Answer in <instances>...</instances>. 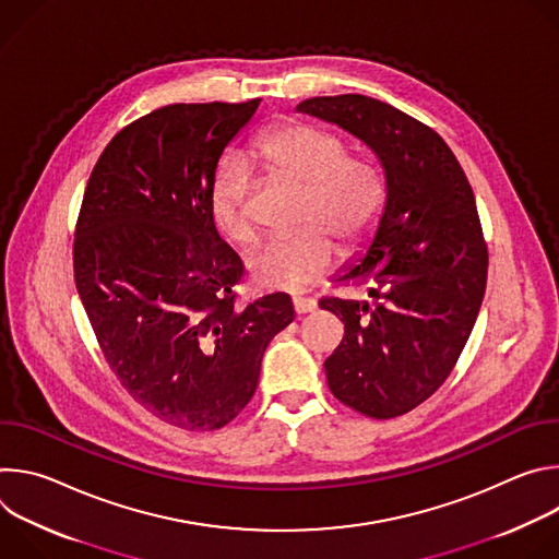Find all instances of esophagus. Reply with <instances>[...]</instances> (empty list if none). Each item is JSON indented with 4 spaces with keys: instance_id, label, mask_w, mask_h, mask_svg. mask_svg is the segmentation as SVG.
I'll list each match as a JSON object with an SVG mask.
<instances>
[{
    "instance_id": "1",
    "label": "esophagus",
    "mask_w": 559,
    "mask_h": 559,
    "mask_svg": "<svg viewBox=\"0 0 559 559\" xmlns=\"http://www.w3.org/2000/svg\"><path fill=\"white\" fill-rule=\"evenodd\" d=\"M292 305H294V311H296V313H311V311H316V307H318V302H316L313 298H302V296H296V298L292 300Z\"/></svg>"
}]
</instances>
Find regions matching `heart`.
Returning a JSON list of instances; mask_svg holds the SVG:
<instances>
[{"instance_id": "obj_1", "label": "heart", "mask_w": 559, "mask_h": 559, "mask_svg": "<svg viewBox=\"0 0 559 559\" xmlns=\"http://www.w3.org/2000/svg\"><path fill=\"white\" fill-rule=\"evenodd\" d=\"M343 136L309 123L272 130L254 150L257 162L274 177L302 188L298 234L274 238L248 261L257 287L300 292L325 276L336 263V236L356 246L378 225L386 179L365 154H347ZM250 179L238 164H227L210 190V212L231 243H250L254 223L248 210Z\"/></svg>"}]
</instances>
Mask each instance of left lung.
Segmentation results:
<instances>
[{
	"label": "left lung",
	"mask_w": 559,
	"mask_h": 559,
	"mask_svg": "<svg viewBox=\"0 0 559 559\" xmlns=\"http://www.w3.org/2000/svg\"><path fill=\"white\" fill-rule=\"evenodd\" d=\"M298 112L365 141L386 179L367 254L338 283L369 285L371 302L321 298L345 323L325 360L328 384L354 412L389 420L425 403L453 371L480 311L489 252L468 179L423 121L365 95L305 99Z\"/></svg>",
	"instance_id": "1"
}]
</instances>
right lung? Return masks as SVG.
Instances as JSON below:
<instances>
[{"label":"right lung","instance_id":"1","mask_svg":"<svg viewBox=\"0 0 559 559\" xmlns=\"http://www.w3.org/2000/svg\"><path fill=\"white\" fill-rule=\"evenodd\" d=\"M259 104H173L128 123L76 218L74 285L106 362L143 409L188 431L243 412L267 343L294 321L285 294L236 307L243 263L210 212L218 158Z\"/></svg>","mask_w":559,"mask_h":559}]
</instances>
